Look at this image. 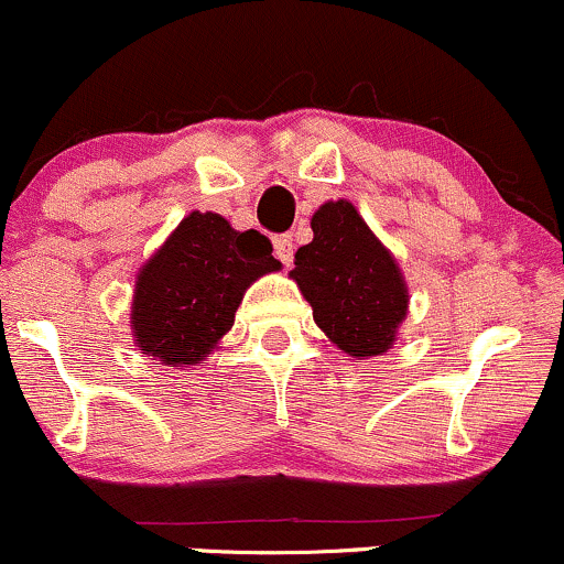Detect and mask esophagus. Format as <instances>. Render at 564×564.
Here are the masks:
<instances>
[{
  "mask_svg": "<svg viewBox=\"0 0 564 564\" xmlns=\"http://www.w3.org/2000/svg\"><path fill=\"white\" fill-rule=\"evenodd\" d=\"M272 243H275V257L281 259L283 268H292V262H294V243H292V235H278V238L272 240Z\"/></svg>",
  "mask_w": 564,
  "mask_h": 564,
  "instance_id": "1",
  "label": "esophagus"
}]
</instances>
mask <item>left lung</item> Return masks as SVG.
Segmentation results:
<instances>
[{
  "instance_id": "obj_1",
  "label": "left lung",
  "mask_w": 564,
  "mask_h": 564,
  "mask_svg": "<svg viewBox=\"0 0 564 564\" xmlns=\"http://www.w3.org/2000/svg\"><path fill=\"white\" fill-rule=\"evenodd\" d=\"M313 240L294 253V278L313 318L352 358L388 352L410 307L404 275L352 203H324Z\"/></svg>"
}]
</instances>
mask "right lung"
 Returning a JSON list of instances; mask_svg holds the SVG:
<instances>
[{"label": "right lung", "mask_w": 564, "mask_h": 564, "mask_svg": "<svg viewBox=\"0 0 564 564\" xmlns=\"http://www.w3.org/2000/svg\"><path fill=\"white\" fill-rule=\"evenodd\" d=\"M275 270L281 262L262 232H238L225 216L192 212L135 278V345L171 367H195L232 329L246 289Z\"/></svg>", "instance_id": "right-lung-1"}]
</instances>
